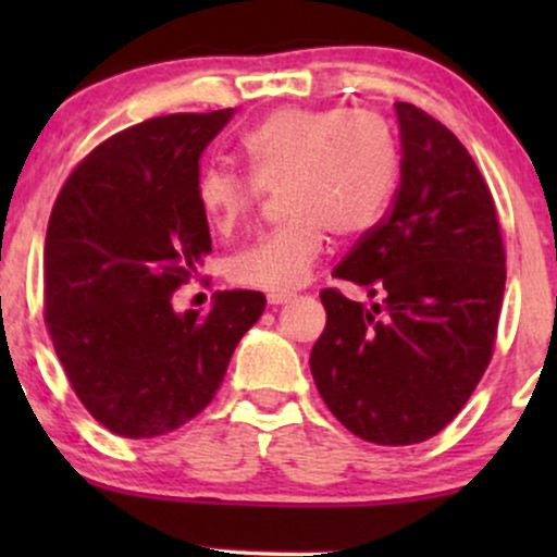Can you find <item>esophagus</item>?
Here are the masks:
<instances>
[{"mask_svg":"<svg viewBox=\"0 0 557 557\" xmlns=\"http://www.w3.org/2000/svg\"><path fill=\"white\" fill-rule=\"evenodd\" d=\"M287 300H290V293H270V296H267V304L270 306L287 304Z\"/></svg>","mask_w":557,"mask_h":557,"instance_id":"34e87169","label":"esophagus"}]
</instances>
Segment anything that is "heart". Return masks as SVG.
Instances as JSON below:
<instances>
[{"label":"heart","instance_id":"b5f03b06","mask_svg":"<svg viewBox=\"0 0 557 557\" xmlns=\"http://www.w3.org/2000/svg\"><path fill=\"white\" fill-rule=\"evenodd\" d=\"M248 172L207 164L196 175V201L216 235L238 230L264 190L280 184L287 220L230 259L233 283L287 293L306 283L330 230L350 238L380 220L398 183L400 151L393 131L369 110L285 107L240 140Z\"/></svg>","mask_w":557,"mask_h":557}]
</instances>
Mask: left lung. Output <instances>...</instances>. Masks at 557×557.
<instances>
[{"mask_svg":"<svg viewBox=\"0 0 557 557\" xmlns=\"http://www.w3.org/2000/svg\"><path fill=\"white\" fill-rule=\"evenodd\" d=\"M395 112L403 159L393 207L332 272L382 304L367 309L324 287L327 327L309 363L345 430L374 445H417L458 417L490 367L505 248L461 140L419 107L398 101Z\"/></svg>","mask_w":557,"mask_h":557,"instance_id":"left-lung-1","label":"left lung"}]
</instances>
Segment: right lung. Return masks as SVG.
Here are the masks:
<instances>
[{
  "label": "right lung",
  "instance_id": "1",
  "mask_svg": "<svg viewBox=\"0 0 557 557\" xmlns=\"http://www.w3.org/2000/svg\"><path fill=\"white\" fill-rule=\"evenodd\" d=\"M233 110L164 114L99 144L57 196L44 243V322L86 411L120 437L168 434L214 398L267 298L216 293L175 314L212 235L198 159Z\"/></svg>",
  "mask_w": 557,
  "mask_h": 557
}]
</instances>
